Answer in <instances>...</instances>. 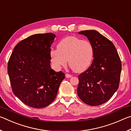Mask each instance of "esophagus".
I'll use <instances>...</instances> for the list:
<instances>
[{"mask_svg": "<svg viewBox=\"0 0 131 131\" xmlns=\"http://www.w3.org/2000/svg\"><path fill=\"white\" fill-rule=\"evenodd\" d=\"M65 77H66V78H70V77H72V76L70 74H65Z\"/></svg>", "mask_w": 131, "mask_h": 131, "instance_id": "esophagus-1", "label": "esophagus"}]
</instances>
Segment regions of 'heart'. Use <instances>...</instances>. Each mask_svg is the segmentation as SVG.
Returning <instances> with one entry per match:
<instances>
[{
	"label": "heart",
	"mask_w": 131,
	"mask_h": 131,
	"mask_svg": "<svg viewBox=\"0 0 131 131\" xmlns=\"http://www.w3.org/2000/svg\"><path fill=\"white\" fill-rule=\"evenodd\" d=\"M94 48L87 40L68 36L62 40L57 49L50 51L51 60L57 68L66 66L68 62L74 72L81 73L87 69L92 61Z\"/></svg>",
	"instance_id": "b5f03b06"
}]
</instances>
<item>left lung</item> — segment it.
Masks as SVG:
<instances>
[{
	"instance_id": "8db88e82",
	"label": "left lung",
	"mask_w": 131,
	"mask_h": 131,
	"mask_svg": "<svg viewBox=\"0 0 131 131\" xmlns=\"http://www.w3.org/2000/svg\"><path fill=\"white\" fill-rule=\"evenodd\" d=\"M87 36L94 48V59L87 70L79 76L77 94L90 106L106 102L118 88L121 62L112 41L96 30L79 32Z\"/></svg>"
}]
</instances>
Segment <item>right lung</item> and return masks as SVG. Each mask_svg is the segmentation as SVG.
<instances>
[{"label":"right lung","mask_w":131,"mask_h":131,"mask_svg":"<svg viewBox=\"0 0 131 131\" xmlns=\"http://www.w3.org/2000/svg\"><path fill=\"white\" fill-rule=\"evenodd\" d=\"M55 35H32L19 42L8 62L7 71L14 94L30 107L39 108L56 97L65 74L50 66L51 46Z\"/></svg>","instance_id":"obj_1"}]
</instances>
